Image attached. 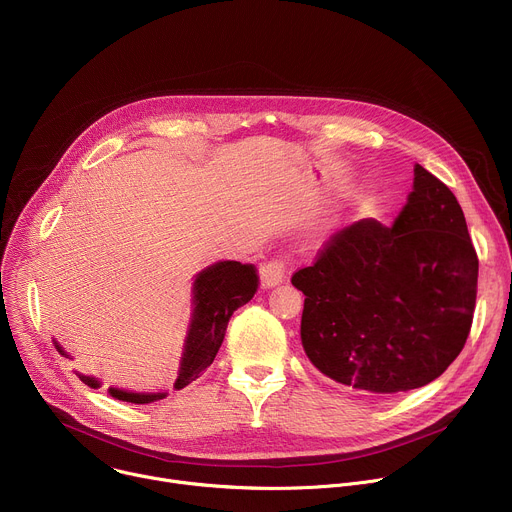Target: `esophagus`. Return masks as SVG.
<instances>
[{
    "mask_svg": "<svg viewBox=\"0 0 512 512\" xmlns=\"http://www.w3.org/2000/svg\"><path fill=\"white\" fill-rule=\"evenodd\" d=\"M259 279H261V287L263 289H269V287H275V285L283 283V279H285V263L279 261V259L263 263L261 269H259Z\"/></svg>",
    "mask_w": 512,
    "mask_h": 512,
    "instance_id": "34e87169",
    "label": "esophagus"
}]
</instances>
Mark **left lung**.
Listing matches in <instances>:
<instances>
[{"instance_id":"1","label":"left lung","mask_w":512,"mask_h":512,"mask_svg":"<svg viewBox=\"0 0 512 512\" xmlns=\"http://www.w3.org/2000/svg\"><path fill=\"white\" fill-rule=\"evenodd\" d=\"M391 227L342 229L291 283L306 296L302 346L328 379L371 395L419 389L462 352L478 257L454 192L423 166Z\"/></svg>"}]
</instances>
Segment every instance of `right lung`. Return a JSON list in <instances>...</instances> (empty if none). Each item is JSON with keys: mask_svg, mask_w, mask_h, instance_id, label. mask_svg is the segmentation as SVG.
<instances>
[{"mask_svg": "<svg viewBox=\"0 0 512 512\" xmlns=\"http://www.w3.org/2000/svg\"><path fill=\"white\" fill-rule=\"evenodd\" d=\"M257 283L259 277L255 273V267L243 265L239 261H216L194 275L190 324L184 338L178 377L174 381L176 391L196 381L202 371L210 367L218 348L223 344L233 312L245 306L255 296ZM52 344L58 354L70 358V354L56 338H52ZM75 375L91 389H101L103 385L101 379L93 375H83L79 371H75ZM107 393L117 401L135 405L154 403L168 397V393L131 391L123 387H109Z\"/></svg>", "mask_w": 512, "mask_h": 512, "instance_id": "1", "label": "right lung"}]
</instances>
